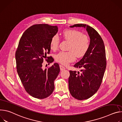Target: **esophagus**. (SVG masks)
<instances>
[{
    "mask_svg": "<svg viewBox=\"0 0 122 122\" xmlns=\"http://www.w3.org/2000/svg\"><path fill=\"white\" fill-rule=\"evenodd\" d=\"M60 69L61 71H63L65 69V67H64L63 66H62V65H60Z\"/></svg>",
    "mask_w": 122,
    "mask_h": 122,
    "instance_id": "esophagus-1",
    "label": "esophagus"
}]
</instances>
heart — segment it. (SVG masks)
Segmentation results:
<instances>
[{"mask_svg":"<svg viewBox=\"0 0 122 122\" xmlns=\"http://www.w3.org/2000/svg\"><path fill=\"white\" fill-rule=\"evenodd\" d=\"M64 39L70 42L69 51H61L55 56L56 61L66 65L74 61L76 57L81 58L84 56L88 51L90 46V40L89 37L76 30L68 29L62 32ZM60 44V39L57 35L53 36L50 41V48L53 50H56Z\"/></svg>","mask_w":122,"mask_h":122,"instance_id":"heart-1","label":"heart"}]
</instances>
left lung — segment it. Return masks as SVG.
<instances>
[{
  "mask_svg": "<svg viewBox=\"0 0 122 122\" xmlns=\"http://www.w3.org/2000/svg\"><path fill=\"white\" fill-rule=\"evenodd\" d=\"M84 27L90 38L89 49L82 59L74 65L76 68H82V73L70 71L68 79L69 89L75 98L87 99L99 89L106 68V51L104 42L97 31L86 24H79L70 26Z\"/></svg>",
  "mask_w": 122,
  "mask_h": 122,
  "instance_id": "left-lung-1",
  "label": "left lung"
}]
</instances>
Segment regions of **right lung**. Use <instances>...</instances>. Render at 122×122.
<instances>
[{
	"instance_id": "obj_1",
	"label": "right lung",
	"mask_w": 122,
	"mask_h": 122,
	"mask_svg": "<svg viewBox=\"0 0 122 122\" xmlns=\"http://www.w3.org/2000/svg\"><path fill=\"white\" fill-rule=\"evenodd\" d=\"M58 29L57 25L48 24L31 26L21 36L15 52L17 72L21 82L26 92L36 98L44 99L51 95L54 80L60 71L57 63L47 69L42 68L45 59L49 64L54 61L46 55L50 53V41Z\"/></svg>"
}]
</instances>
